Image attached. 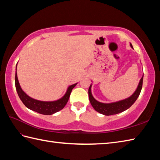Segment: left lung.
Returning a JSON list of instances; mask_svg holds the SVG:
<instances>
[{"instance_id":"left-lung-1","label":"left lung","mask_w":160,"mask_h":160,"mask_svg":"<svg viewBox=\"0 0 160 160\" xmlns=\"http://www.w3.org/2000/svg\"><path fill=\"white\" fill-rule=\"evenodd\" d=\"M131 47L132 48V46L130 43ZM142 83H143V76L140 80L136 90L132 93L130 97L126 98L124 100H120L115 102L112 103H102L98 102L93 98L92 93H91V84L89 89V98L91 104L96 111L104 115H111L122 113L128 108H130L135 102L138 98L140 96L142 88Z\"/></svg>"}]
</instances>
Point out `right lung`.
Listing matches in <instances>:
<instances>
[{
  "mask_svg": "<svg viewBox=\"0 0 160 160\" xmlns=\"http://www.w3.org/2000/svg\"><path fill=\"white\" fill-rule=\"evenodd\" d=\"M17 67V64H16ZM15 84L16 91L18 93L20 99L21 100L22 103L25 105L29 109L34 111L37 113L43 115H52L56 112L62 110L67 104L70 96L71 91L76 87L77 83L70 85L67 90V92L59 100L56 101H40L33 99V98L28 96L20 86V84L17 77V73L16 72L15 76Z\"/></svg>",
  "mask_w": 160,
  "mask_h": 160,
  "instance_id": "right-lung-1",
  "label": "right lung"
}]
</instances>
